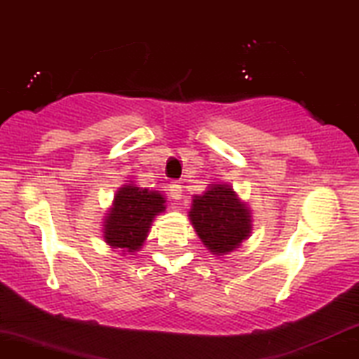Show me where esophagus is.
Returning a JSON list of instances; mask_svg holds the SVG:
<instances>
[{
    "mask_svg": "<svg viewBox=\"0 0 359 359\" xmlns=\"http://www.w3.org/2000/svg\"><path fill=\"white\" fill-rule=\"evenodd\" d=\"M168 191H170L172 199H180V196H182V187H180L179 182H172L170 186H168Z\"/></svg>",
    "mask_w": 359,
    "mask_h": 359,
    "instance_id": "34e87169",
    "label": "esophagus"
}]
</instances>
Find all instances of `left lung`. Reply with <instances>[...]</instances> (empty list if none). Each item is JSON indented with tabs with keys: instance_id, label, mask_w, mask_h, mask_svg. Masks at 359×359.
Returning a JSON list of instances; mask_svg holds the SVG:
<instances>
[{
	"instance_id": "left-lung-1",
	"label": "left lung",
	"mask_w": 359,
	"mask_h": 359,
	"mask_svg": "<svg viewBox=\"0 0 359 359\" xmlns=\"http://www.w3.org/2000/svg\"><path fill=\"white\" fill-rule=\"evenodd\" d=\"M189 219L212 255L237 250L252 233L250 208L224 182H212L208 191L192 198Z\"/></svg>"
}]
</instances>
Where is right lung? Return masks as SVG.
I'll return each mask as SVG.
<instances>
[{"mask_svg":"<svg viewBox=\"0 0 359 359\" xmlns=\"http://www.w3.org/2000/svg\"><path fill=\"white\" fill-rule=\"evenodd\" d=\"M165 196L160 191L137 187L135 180H126L119 187L104 219V240L110 249L121 254L141 250L148 238L153 219L165 211Z\"/></svg>","mask_w":359,"mask_h":359,"instance_id":"right-lung-1","label":"right lung"}]
</instances>
